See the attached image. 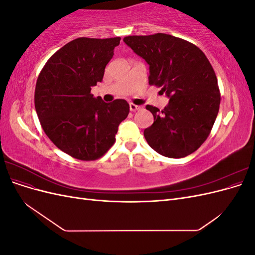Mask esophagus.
Instances as JSON below:
<instances>
[{"label": "esophagus", "instance_id": "1", "mask_svg": "<svg viewBox=\"0 0 255 255\" xmlns=\"http://www.w3.org/2000/svg\"><path fill=\"white\" fill-rule=\"evenodd\" d=\"M140 109H141L140 106H138V105H136V104H134V103H130V104H129V111H130V112H136V111L140 110Z\"/></svg>", "mask_w": 255, "mask_h": 255}]
</instances>
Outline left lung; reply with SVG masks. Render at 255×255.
<instances>
[{"label":"left lung","instance_id":"obj_1","mask_svg":"<svg viewBox=\"0 0 255 255\" xmlns=\"http://www.w3.org/2000/svg\"><path fill=\"white\" fill-rule=\"evenodd\" d=\"M150 66L149 84L170 98L164 110L146 105L154 117L143 135L160 155L181 158L198 150L217 118L220 91L214 69L197 45L157 33L123 38Z\"/></svg>","mask_w":255,"mask_h":255}]
</instances>
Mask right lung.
<instances>
[{"mask_svg": "<svg viewBox=\"0 0 255 255\" xmlns=\"http://www.w3.org/2000/svg\"><path fill=\"white\" fill-rule=\"evenodd\" d=\"M120 37H80L48 59L38 75L35 109L44 133L59 150L80 160L102 157L129 113L123 99L105 103L91 87L102 82Z\"/></svg>", "mask_w": 255, "mask_h": 255, "instance_id": "1", "label": "right lung"}]
</instances>
